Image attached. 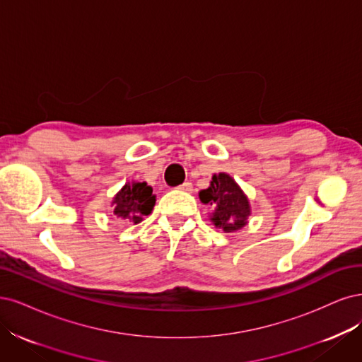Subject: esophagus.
<instances>
[{
    "instance_id": "obj_1",
    "label": "esophagus",
    "mask_w": 362,
    "mask_h": 362,
    "mask_svg": "<svg viewBox=\"0 0 362 362\" xmlns=\"http://www.w3.org/2000/svg\"><path fill=\"white\" fill-rule=\"evenodd\" d=\"M179 189L186 191V192H192V183L191 182H185L183 185L179 186Z\"/></svg>"
}]
</instances>
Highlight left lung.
Here are the masks:
<instances>
[{
	"instance_id": "obj_1",
	"label": "left lung",
	"mask_w": 362,
	"mask_h": 362,
	"mask_svg": "<svg viewBox=\"0 0 362 362\" xmlns=\"http://www.w3.org/2000/svg\"><path fill=\"white\" fill-rule=\"evenodd\" d=\"M198 197L202 203L214 207L209 219L216 228H223L224 233H235L248 224L250 200L230 174H214L209 188L198 192Z\"/></svg>"
}]
</instances>
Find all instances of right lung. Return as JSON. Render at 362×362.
I'll list each match as a JSON object with an SVG mask.
<instances>
[{"instance_id":"1","label":"right lung","mask_w":362,"mask_h":362,"mask_svg":"<svg viewBox=\"0 0 362 362\" xmlns=\"http://www.w3.org/2000/svg\"><path fill=\"white\" fill-rule=\"evenodd\" d=\"M156 203L153 188L146 182H126L123 188L114 195L111 206L114 215L129 223L139 224L150 215Z\"/></svg>"}]
</instances>
